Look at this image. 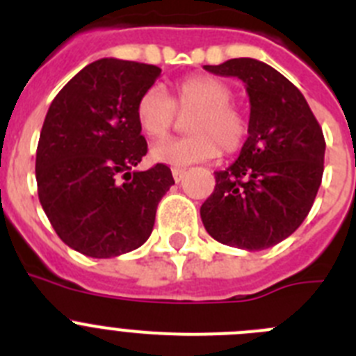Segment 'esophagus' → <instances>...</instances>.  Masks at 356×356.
Instances as JSON below:
<instances>
[{"instance_id":"esophagus-1","label":"esophagus","mask_w":356,"mask_h":356,"mask_svg":"<svg viewBox=\"0 0 356 356\" xmlns=\"http://www.w3.org/2000/svg\"><path fill=\"white\" fill-rule=\"evenodd\" d=\"M184 176H185V169H180V168L172 169V178H175V181H181L184 180Z\"/></svg>"}]
</instances>
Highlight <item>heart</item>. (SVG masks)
<instances>
[{
    "label": "heart",
    "mask_w": 356,
    "mask_h": 356,
    "mask_svg": "<svg viewBox=\"0 0 356 356\" xmlns=\"http://www.w3.org/2000/svg\"><path fill=\"white\" fill-rule=\"evenodd\" d=\"M232 99L234 92L228 85L212 76H191L178 81L171 97L162 87L151 85L135 105L139 128L149 139H162L172 130L176 110L180 114L194 112L187 121L191 135L155 144L149 151L151 160L185 168L216 159L221 147L226 153L237 151L248 135V119Z\"/></svg>",
    "instance_id": "1"
}]
</instances>
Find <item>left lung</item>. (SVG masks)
<instances>
[{
  "label": "left lung",
  "mask_w": 356,
  "mask_h": 356,
  "mask_svg": "<svg viewBox=\"0 0 356 356\" xmlns=\"http://www.w3.org/2000/svg\"><path fill=\"white\" fill-rule=\"evenodd\" d=\"M203 67L244 81L251 112L250 137L229 168L213 172L201 221L221 244L266 250L294 234L312 209L325 171L323 130L300 89L271 65L232 58Z\"/></svg>",
  "instance_id": "1"
}]
</instances>
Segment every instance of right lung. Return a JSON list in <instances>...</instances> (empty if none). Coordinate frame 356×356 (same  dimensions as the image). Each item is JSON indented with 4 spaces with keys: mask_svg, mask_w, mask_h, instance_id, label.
<instances>
[{
    "mask_svg": "<svg viewBox=\"0 0 356 356\" xmlns=\"http://www.w3.org/2000/svg\"><path fill=\"white\" fill-rule=\"evenodd\" d=\"M162 69L102 58L85 65L49 105L35 159L39 200L56 235L92 259L143 246L171 169L134 168L147 153L135 105ZM123 178V181L118 180Z\"/></svg>",
    "mask_w": 356,
    "mask_h": 356,
    "instance_id": "add662e5",
    "label": "right lung"
}]
</instances>
